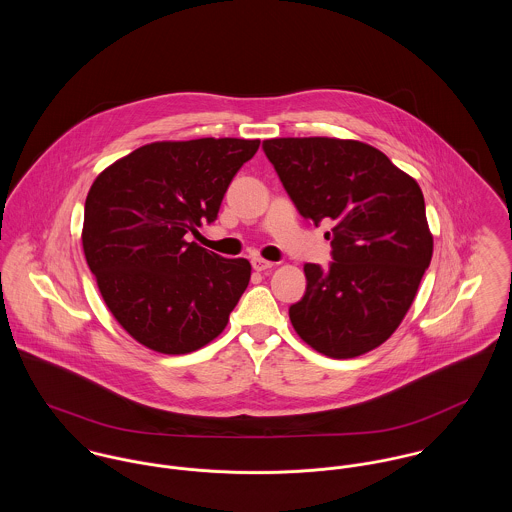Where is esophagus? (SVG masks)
Segmentation results:
<instances>
[{
  "label": "esophagus",
  "instance_id": "1",
  "mask_svg": "<svg viewBox=\"0 0 512 512\" xmlns=\"http://www.w3.org/2000/svg\"><path fill=\"white\" fill-rule=\"evenodd\" d=\"M274 264L272 262H268V260H264V258H258V256H254L252 258V268L256 270V272H264V270H270Z\"/></svg>",
  "mask_w": 512,
  "mask_h": 512
}]
</instances>
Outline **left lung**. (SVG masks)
Masks as SVG:
<instances>
[{
    "label": "left lung",
    "mask_w": 512,
    "mask_h": 512,
    "mask_svg": "<svg viewBox=\"0 0 512 512\" xmlns=\"http://www.w3.org/2000/svg\"><path fill=\"white\" fill-rule=\"evenodd\" d=\"M264 153L303 219L331 222L329 268L305 264L295 333L317 353L353 359L380 347L408 313L434 238L416 179L357 140L274 138Z\"/></svg>",
    "instance_id": "8db88e82"
}]
</instances>
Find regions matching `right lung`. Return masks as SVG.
Segmentation results:
<instances>
[{
    "label": "right lung",
    "mask_w": 512,
    "mask_h": 512,
    "mask_svg": "<svg viewBox=\"0 0 512 512\" xmlns=\"http://www.w3.org/2000/svg\"><path fill=\"white\" fill-rule=\"evenodd\" d=\"M260 140L155 142L106 167L84 203L82 248L116 321L147 349L193 353L228 323L248 288L246 258L187 242Z\"/></svg>",
    "instance_id": "1"
}]
</instances>
